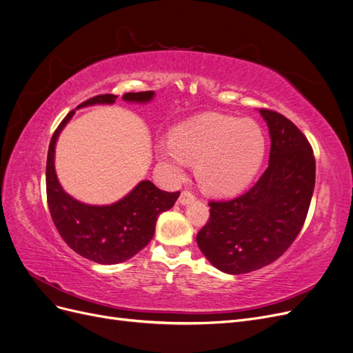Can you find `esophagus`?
Instances as JSON below:
<instances>
[{
	"label": "esophagus",
	"instance_id": "1",
	"mask_svg": "<svg viewBox=\"0 0 353 353\" xmlns=\"http://www.w3.org/2000/svg\"><path fill=\"white\" fill-rule=\"evenodd\" d=\"M195 200V195L191 192V191H182L181 195H179V204L182 205H187L190 203H192Z\"/></svg>",
	"mask_w": 353,
	"mask_h": 353
}]
</instances>
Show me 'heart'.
I'll return each instance as SVG.
<instances>
[{
    "label": "heart",
    "mask_w": 353,
    "mask_h": 353,
    "mask_svg": "<svg viewBox=\"0 0 353 353\" xmlns=\"http://www.w3.org/2000/svg\"><path fill=\"white\" fill-rule=\"evenodd\" d=\"M266 140L259 125L248 119L207 112L179 124L171 140L157 145V157L169 176L181 179L187 163L211 195H233L246 188L265 158Z\"/></svg>",
    "instance_id": "obj_1"
}]
</instances>
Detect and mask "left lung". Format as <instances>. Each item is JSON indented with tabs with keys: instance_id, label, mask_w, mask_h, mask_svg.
I'll list each match as a JSON object with an SVG mask.
<instances>
[{
	"instance_id": "8db88e82",
	"label": "left lung",
	"mask_w": 353,
	"mask_h": 353,
	"mask_svg": "<svg viewBox=\"0 0 353 353\" xmlns=\"http://www.w3.org/2000/svg\"><path fill=\"white\" fill-rule=\"evenodd\" d=\"M271 136L270 163L248 192L210 201V219L196 245L217 270L239 275L272 263L292 245L305 221L316 182L307 137L291 120L261 108Z\"/></svg>"
}]
</instances>
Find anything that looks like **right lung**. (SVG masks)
<instances>
[{"instance_id": "1", "label": "right lung", "mask_w": 353, "mask_h": 353, "mask_svg": "<svg viewBox=\"0 0 353 353\" xmlns=\"http://www.w3.org/2000/svg\"><path fill=\"white\" fill-rule=\"evenodd\" d=\"M153 91L128 92L123 100L128 103H149ZM117 95L104 94L90 98L78 105L112 104ZM75 110L61 121L54 130L46 162V192L52 220L66 245L78 255L101 265H114L134 256L154 234L158 216L172 208L179 191L166 192L150 181H142L117 203L110 205L83 204L70 196L61 187L54 172V146L66 123Z\"/></svg>"}]
</instances>
